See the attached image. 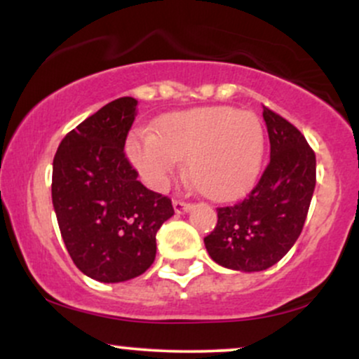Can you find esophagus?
Instances as JSON below:
<instances>
[{
	"instance_id": "obj_1",
	"label": "esophagus",
	"mask_w": 359,
	"mask_h": 359,
	"mask_svg": "<svg viewBox=\"0 0 359 359\" xmlns=\"http://www.w3.org/2000/svg\"><path fill=\"white\" fill-rule=\"evenodd\" d=\"M174 209L177 214H182V212H187L192 209V204L191 203H184V201H179V199H174Z\"/></svg>"
}]
</instances>
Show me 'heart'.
<instances>
[{"mask_svg": "<svg viewBox=\"0 0 359 359\" xmlns=\"http://www.w3.org/2000/svg\"><path fill=\"white\" fill-rule=\"evenodd\" d=\"M265 133L257 114L211 106L163 116L155 135L138 131L128 140L131 163L154 189H163L187 162L191 179L212 201H233L257 180Z\"/></svg>", "mask_w": 359, "mask_h": 359, "instance_id": "b5f03b06", "label": "heart"}]
</instances>
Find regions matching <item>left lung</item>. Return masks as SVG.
<instances>
[{"instance_id": "left-lung-1", "label": "left lung", "mask_w": 359, "mask_h": 359, "mask_svg": "<svg viewBox=\"0 0 359 359\" xmlns=\"http://www.w3.org/2000/svg\"><path fill=\"white\" fill-rule=\"evenodd\" d=\"M270 162L246 199L217 208V224L205 250L224 269L262 271L297 241L316 187V154L285 118L263 106Z\"/></svg>"}]
</instances>
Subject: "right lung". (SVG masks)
Segmentation results:
<instances>
[{
  "instance_id": "1",
  "label": "right lung",
  "mask_w": 359,
  "mask_h": 359,
  "mask_svg": "<svg viewBox=\"0 0 359 359\" xmlns=\"http://www.w3.org/2000/svg\"><path fill=\"white\" fill-rule=\"evenodd\" d=\"M138 101L119 97L69 131L53 156L52 203L62 240L82 273L104 283L145 273L172 201L150 191L128 162L125 142Z\"/></svg>"
}]
</instances>
